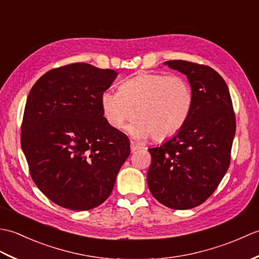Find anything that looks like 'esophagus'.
Returning a JSON list of instances; mask_svg holds the SVG:
<instances>
[{
  "mask_svg": "<svg viewBox=\"0 0 259 259\" xmlns=\"http://www.w3.org/2000/svg\"><path fill=\"white\" fill-rule=\"evenodd\" d=\"M130 148H131V151H133V152L138 151L139 149H141V147L137 145L135 141H130Z\"/></svg>",
  "mask_w": 259,
  "mask_h": 259,
  "instance_id": "34e87169",
  "label": "esophagus"
}]
</instances>
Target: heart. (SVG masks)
<instances>
[{"label":"heart","mask_w":259,"mask_h":259,"mask_svg":"<svg viewBox=\"0 0 259 259\" xmlns=\"http://www.w3.org/2000/svg\"><path fill=\"white\" fill-rule=\"evenodd\" d=\"M101 110L107 123L120 130L128 126L137 138L168 139L186 124L194 104L189 82L180 75L144 72L125 80L118 92L106 90L100 98Z\"/></svg>","instance_id":"b5f03b06"}]
</instances>
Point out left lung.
Segmentation results:
<instances>
[{
  "label": "left lung",
  "instance_id": "left-lung-1",
  "mask_svg": "<svg viewBox=\"0 0 259 259\" xmlns=\"http://www.w3.org/2000/svg\"><path fill=\"white\" fill-rule=\"evenodd\" d=\"M187 75L194 104L172 139L148 149L147 183L152 196L172 209L201 205L221 184L230 163L236 119L226 82L212 68L185 60L167 61Z\"/></svg>",
  "mask_w": 259,
  "mask_h": 259
}]
</instances>
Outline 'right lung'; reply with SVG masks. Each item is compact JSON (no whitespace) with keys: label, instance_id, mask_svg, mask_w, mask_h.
Segmentation results:
<instances>
[{"label":"right lung","instance_id":"obj_1","mask_svg":"<svg viewBox=\"0 0 259 259\" xmlns=\"http://www.w3.org/2000/svg\"><path fill=\"white\" fill-rule=\"evenodd\" d=\"M118 73L88 63L48 71L27 96L21 146L37 188L57 205L90 210L108 199L130 155L104 119L100 98Z\"/></svg>","mask_w":259,"mask_h":259}]
</instances>
